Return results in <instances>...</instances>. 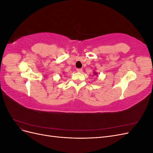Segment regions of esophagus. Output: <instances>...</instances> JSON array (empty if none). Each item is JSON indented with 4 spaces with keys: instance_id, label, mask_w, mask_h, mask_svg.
I'll return each instance as SVG.
<instances>
[{
    "instance_id": "esophagus-1",
    "label": "esophagus",
    "mask_w": 153,
    "mask_h": 153,
    "mask_svg": "<svg viewBox=\"0 0 153 153\" xmlns=\"http://www.w3.org/2000/svg\"><path fill=\"white\" fill-rule=\"evenodd\" d=\"M76 71L77 72H79V73H82V69H76Z\"/></svg>"
}]
</instances>
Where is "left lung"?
<instances>
[{"instance_id":"obj_1","label":"left lung","mask_w":153,"mask_h":153,"mask_svg":"<svg viewBox=\"0 0 153 153\" xmlns=\"http://www.w3.org/2000/svg\"><path fill=\"white\" fill-rule=\"evenodd\" d=\"M94 75H98V73H97L96 72H94Z\"/></svg>"}]
</instances>
